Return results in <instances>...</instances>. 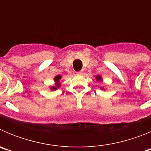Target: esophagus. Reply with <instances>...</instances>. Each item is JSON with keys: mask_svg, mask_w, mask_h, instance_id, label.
I'll return each mask as SVG.
<instances>
[{"mask_svg": "<svg viewBox=\"0 0 151 151\" xmlns=\"http://www.w3.org/2000/svg\"><path fill=\"white\" fill-rule=\"evenodd\" d=\"M77 74L78 75H82V73H83V71H78V72H77Z\"/></svg>", "mask_w": 151, "mask_h": 151, "instance_id": "1", "label": "esophagus"}]
</instances>
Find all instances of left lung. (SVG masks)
I'll list each match as a JSON object with an SVG mask.
<instances>
[{
  "label": "left lung",
  "mask_w": 151,
  "mask_h": 151,
  "mask_svg": "<svg viewBox=\"0 0 151 151\" xmlns=\"http://www.w3.org/2000/svg\"><path fill=\"white\" fill-rule=\"evenodd\" d=\"M100 79H101V76H97V81H99Z\"/></svg>",
  "instance_id": "obj_1"
}]
</instances>
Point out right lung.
Returning <instances> with one entry per match:
<instances>
[{
  "mask_svg": "<svg viewBox=\"0 0 151 151\" xmlns=\"http://www.w3.org/2000/svg\"><path fill=\"white\" fill-rule=\"evenodd\" d=\"M60 78H61L60 76H56L55 78H54V80H55L56 82L58 83V82H59V80L60 79ZM59 87H60V85H59V84H57V87H52L50 89H51V90H55V89H57V88H59Z\"/></svg>",
  "mask_w": 151,
  "mask_h": 151,
  "instance_id": "1",
  "label": "right lung"
}]
</instances>
